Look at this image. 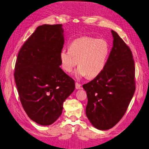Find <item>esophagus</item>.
I'll return each mask as SVG.
<instances>
[{
	"mask_svg": "<svg viewBox=\"0 0 149 149\" xmlns=\"http://www.w3.org/2000/svg\"><path fill=\"white\" fill-rule=\"evenodd\" d=\"M75 88L76 89H81V84L78 83H75Z\"/></svg>",
	"mask_w": 149,
	"mask_h": 149,
	"instance_id": "34e87169",
	"label": "esophagus"
}]
</instances>
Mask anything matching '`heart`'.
Returning <instances> with one entry per match:
<instances>
[{
	"mask_svg": "<svg viewBox=\"0 0 149 149\" xmlns=\"http://www.w3.org/2000/svg\"><path fill=\"white\" fill-rule=\"evenodd\" d=\"M110 54V46L106 40L92 37H82L73 40L69 49H61L59 59L62 68L74 72L77 79L86 76L94 78L103 71Z\"/></svg>",
	"mask_w": 149,
	"mask_h": 149,
	"instance_id": "obj_1",
	"label": "heart"
}]
</instances>
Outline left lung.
I'll use <instances>...</instances> for the list:
<instances>
[{"mask_svg":"<svg viewBox=\"0 0 149 149\" xmlns=\"http://www.w3.org/2000/svg\"><path fill=\"white\" fill-rule=\"evenodd\" d=\"M113 46L103 71L83 84L88 103L86 115L95 129L109 130L124 116L135 92V68L132 52L112 30Z\"/></svg>","mask_w":149,"mask_h":149,"instance_id":"8db88e82","label":"left lung"}]
</instances>
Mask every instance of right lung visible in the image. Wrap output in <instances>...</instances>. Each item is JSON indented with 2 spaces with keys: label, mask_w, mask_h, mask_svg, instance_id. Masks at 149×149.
Listing matches in <instances>:
<instances>
[{
  "label": "right lung",
  "mask_w": 149,
  "mask_h": 149,
  "mask_svg": "<svg viewBox=\"0 0 149 149\" xmlns=\"http://www.w3.org/2000/svg\"><path fill=\"white\" fill-rule=\"evenodd\" d=\"M65 39L62 24L38 26L19 52L14 77L28 117L50 125L63 112V102L74 92L75 82L60 68Z\"/></svg>",
  "instance_id": "right-lung-1"
}]
</instances>
